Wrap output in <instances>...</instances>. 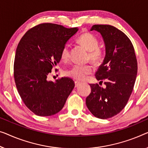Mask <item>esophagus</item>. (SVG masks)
I'll return each instance as SVG.
<instances>
[{"mask_svg": "<svg viewBox=\"0 0 148 148\" xmlns=\"http://www.w3.org/2000/svg\"><path fill=\"white\" fill-rule=\"evenodd\" d=\"M75 87H78V86H80L81 84V82L78 81H75Z\"/></svg>", "mask_w": 148, "mask_h": 148, "instance_id": "esophagus-1", "label": "esophagus"}]
</instances>
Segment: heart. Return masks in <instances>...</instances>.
Here are the masks:
<instances>
[{
    "instance_id": "1",
    "label": "heart",
    "mask_w": 148,
    "mask_h": 148,
    "mask_svg": "<svg viewBox=\"0 0 148 148\" xmlns=\"http://www.w3.org/2000/svg\"><path fill=\"white\" fill-rule=\"evenodd\" d=\"M77 42L89 51V58L94 63H98L102 60L103 50L98 47V38L90 32H84L77 38ZM60 58L63 62H67L70 58V48L66 45L62 48ZM93 72V67L90 64H75L70 69L66 70L67 76L77 80H84L88 75Z\"/></svg>"
}]
</instances>
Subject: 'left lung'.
<instances>
[{
  "label": "left lung",
  "instance_id": "8db88e82",
  "mask_svg": "<svg viewBox=\"0 0 148 148\" xmlns=\"http://www.w3.org/2000/svg\"><path fill=\"white\" fill-rule=\"evenodd\" d=\"M90 30L100 32L104 42L106 56L95 76L98 80L106 82L104 88L90 84L91 93L86 103L96 118L108 119L120 113L127 104L137 76V59L130 40L118 28L95 25Z\"/></svg>",
  "mask_w": 148,
  "mask_h": 148
}]
</instances>
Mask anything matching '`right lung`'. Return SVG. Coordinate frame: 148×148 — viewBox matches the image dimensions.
I'll use <instances>...</instances> for the list:
<instances>
[{
	"instance_id": "obj_1",
	"label": "right lung",
	"mask_w": 148,
	"mask_h": 148,
	"mask_svg": "<svg viewBox=\"0 0 148 148\" xmlns=\"http://www.w3.org/2000/svg\"><path fill=\"white\" fill-rule=\"evenodd\" d=\"M52 23L40 24L28 30L17 46L14 77L26 106L39 116H50L62 109L74 88L71 78L47 80L60 60L62 48L78 31Z\"/></svg>"
}]
</instances>
